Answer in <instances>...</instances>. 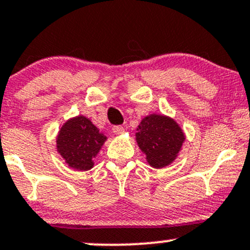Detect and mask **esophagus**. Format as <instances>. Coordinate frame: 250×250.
<instances>
[{"label": "esophagus", "mask_w": 250, "mask_h": 250, "mask_svg": "<svg viewBox=\"0 0 250 250\" xmlns=\"http://www.w3.org/2000/svg\"><path fill=\"white\" fill-rule=\"evenodd\" d=\"M112 132L116 134V135H121V134L125 133V129H123L122 125H114L112 127Z\"/></svg>", "instance_id": "34e87169"}]
</instances>
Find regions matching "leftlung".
Returning <instances> with one entry per match:
<instances>
[{"mask_svg": "<svg viewBox=\"0 0 250 250\" xmlns=\"http://www.w3.org/2000/svg\"><path fill=\"white\" fill-rule=\"evenodd\" d=\"M136 143L154 169H162L177 158L186 140L182 128L165 115L151 114L141 120L136 128Z\"/></svg>", "mask_w": 250, "mask_h": 250, "instance_id": "obj_1", "label": "left lung"}]
</instances>
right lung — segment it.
Listing matches in <instances>:
<instances>
[{"instance_id": "obj_1", "label": "right lung", "mask_w": 250, "mask_h": 250, "mask_svg": "<svg viewBox=\"0 0 250 250\" xmlns=\"http://www.w3.org/2000/svg\"><path fill=\"white\" fill-rule=\"evenodd\" d=\"M90 118L79 115L62 125L56 138V149L68 167L78 171L93 167V159L106 141Z\"/></svg>"}]
</instances>
